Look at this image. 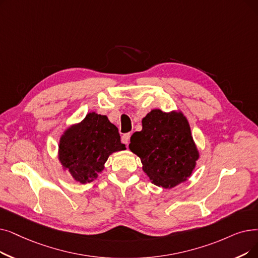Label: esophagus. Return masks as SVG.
<instances>
[{
  "label": "esophagus",
  "instance_id": "obj_1",
  "mask_svg": "<svg viewBox=\"0 0 258 258\" xmlns=\"http://www.w3.org/2000/svg\"><path fill=\"white\" fill-rule=\"evenodd\" d=\"M130 138H131V134L130 133H127V134H124V135L122 136V138H121V141H122V143H124V144H128V142H130Z\"/></svg>",
  "mask_w": 258,
  "mask_h": 258
}]
</instances>
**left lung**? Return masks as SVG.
I'll use <instances>...</instances> for the list:
<instances>
[{
  "label": "left lung",
  "instance_id": "left-lung-1",
  "mask_svg": "<svg viewBox=\"0 0 258 258\" xmlns=\"http://www.w3.org/2000/svg\"><path fill=\"white\" fill-rule=\"evenodd\" d=\"M130 150L140 157L154 184L172 188L192 174L198 152L185 117L154 109L142 120V131L131 137Z\"/></svg>",
  "mask_w": 258,
  "mask_h": 258
}]
</instances>
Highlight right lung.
<instances>
[{"instance_id":"right-lung-1","label":"right lung","mask_w":258,"mask_h":258,"mask_svg":"<svg viewBox=\"0 0 258 258\" xmlns=\"http://www.w3.org/2000/svg\"><path fill=\"white\" fill-rule=\"evenodd\" d=\"M122 150L125 145L120 141L118 128L106 116L89 113L61 137L59 159L75 180L86 183L102 172L111 153Z\"/></svg>"}]
</instances>
